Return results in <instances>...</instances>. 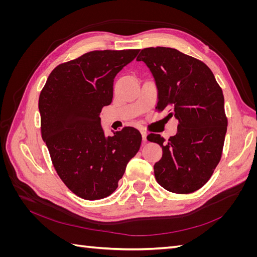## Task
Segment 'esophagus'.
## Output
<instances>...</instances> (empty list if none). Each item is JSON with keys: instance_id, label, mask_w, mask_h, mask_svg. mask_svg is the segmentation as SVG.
<instances>
[{"instance_id": "1", "label": "esophagus", "mask_w": 257, "mask_h": 257, "mask_svg": "<svg viewBox=\"0 0 257 257\" xmlns=\"http://www.w3.org/2000/svg\"><path fill=\"white\" fill-rule=\"evenodd\" d=\"M142 135H143V141H144V143H147V132L142 131Z\"/></svg>"}]
</instances>
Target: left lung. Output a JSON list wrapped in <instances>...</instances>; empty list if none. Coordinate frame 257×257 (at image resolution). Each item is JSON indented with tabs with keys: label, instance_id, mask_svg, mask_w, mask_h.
Wrapping results in <instances>:
<instances>
[{
	"label": "left lung",
	"instance_id": "8db88e82",
	"mask_svg": "<svg viewBox=\"0 0 257 257\" xmlns=\"http://www.w3.org/2000/svg\"><path fill=\"white\" fill-rule=\"evenodd\" d=\"M137 61L145 62L155 79L158 112L167 109V118L179 121L178 133L167 142L159 134L147 137L163 149L154 165L155 179L169 192H195L211 178L222 157L227 130L222 89L204 62L174 48H145Z\"/></svg>",
	"mask_w": 257,
	"mask_h": 257
}]
</instances>
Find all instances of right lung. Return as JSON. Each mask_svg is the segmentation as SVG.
Instances as JSON below:
<instances>
[{"instance_id":"add662e5","label":"right lung","mask_w":257,"mask_h":257,"mask_svg":"<svg viewBox=\"0 0 257 257\" xmlns=\"http://www.w3.org/2000/svg\"><path fill=\"white\" fill-rule=\"evenodd\" d=\"M141 49L94 50L59 64L38 99L41 132L57 174L77 196L102 199L118 188L142 145L126 126L105 136L99 112L110 105L113 78Z\"/></svg>"}]
</instances>
